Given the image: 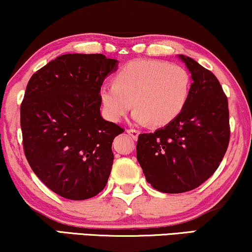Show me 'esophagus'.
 Masks as SVG:
<instances>
[{
    "mask_svg": "<svg viewBox=\"0 0 252 252\" xmlns=\"http://www.w3.org/2000/svg\"><path fill=\"white\" fill-rule=\"evenodd\" d=\"M126 132L129 134L130 136L133 137L134 140H136L137 139V136H139V134H140V132L137 129H133V128H128V129H126Z\"/></svg>",
    "mask_w": 252,
    "mask_h": 252,
    "instance_id": "1",
    "label": "esophagus"
}]
</instances>
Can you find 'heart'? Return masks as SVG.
Masks as SVG:
<instances>
[{
  "instance_id": "heart-1",
  "label": "heart",
  "mask_w": 252,
  "mask_h": 252,
  "mask_svg": "<svg viewBox=\"0 0 252 252\" xmlns=\"http://www.w3.org/2000/svg\"><path fill=\"white\" fill-rule=\"evenodd\" d=\"M189 93L190 77L184 66L135 60L117 72L112 84L102 86L101 99L111 122H120L134 104V122L163 126L180 115Z\"/></svg>"
}]
</instances>
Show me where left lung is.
I'll return each instance as SVG.
<instances>
[{
  "mask_svg": "<svg viewBox=\"0 0 252 252\" xmlns=\"http://www.w3.org/2000/svg\"><path fill=\"white\" fill-rule=\"evenodd\" d=\"M191 73L187 104L174 120L139 135L136 158L158 191L192 190L215 173L229 143L228 101L211 71L179 55Z\"/></svg>",
  "mask_w": 252,
  "mask_h": 252,
  "instance_id": "8db88e82",
  "label": "left lung"
}]
</instances>
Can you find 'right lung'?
Here are the masks:
<instances>
[{"mask_svg":"<svg viewBox=\"0 0 252 252\" xmlns=\"http://www.w3.org/2000/svg\"><path fill=\"white\" fill-rule=\"evenodd\" d=\"M118 61L66 54L36 71L20 106L25 156L37 178L62 197L81 201L104 189L113 139L124 132L102 118L101 86Z\"/></svg>","mask_w":252,"mask_h":252,"instance_id":"right-lung-1","label":"right lung"}]
</instances>
